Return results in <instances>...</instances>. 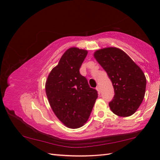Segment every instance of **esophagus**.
Wrapping results in <instances>:
<instances>
[{"label":"esophagus","mask_w":160,"mask_h":160,"mask_svg":"<svg viewBox=\"0 0 160 160\" xmlns=\"http://www.w3.org/2000/svg\"><path fill=\"white\" fill-rule=\"evenodd\" d=\"M96 90L98 91V93H100V88L99 86H98V87H96Z\"/></svg>","instance_id":"esophagus-1"}]
</instances>
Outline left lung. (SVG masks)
<instances>
[{
  "mask_svg": "<svg viewBox=\"0 0 160 160\" xmlns=\"http://www.w3.org/2000/svg\"><path fill=\"white\" fill-rule=\"evenodd\" d=\"M94 57L107 73L115 95L109 107L118 116L135 113L144 98L147 79L143 71L123 51L116 47L97 50Z\"/></svg>",
  "mask_w": 160,
  "mask_h": 160,
  "instance_id": "8db88e82",
  "label": "left lung"
}]
</instances>
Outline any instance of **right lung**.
<instances>
[{
	"label": "right lung",
	"mask_w": 160,
	"mask_h": 160,
	"mask_svg": "<svg viewBox=\"0 0 160 160\" xmlns=\"http://www.w3.org/2000/svg\"><path fill=\"white\" fill-rule=\"evenodd\" d=\"M88 52L76 47L67 49L58 64L51 71L45 91L56 117L66 127L80 128L86 123L98 98L80 68Z\"/></svg>",
	"instance_id": "right-lung-1"
}]
</instances>
